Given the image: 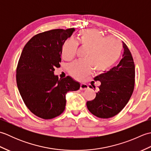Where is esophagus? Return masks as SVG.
Segmentation results:
<instances>
[{"label": "esophagus", "instance_id": "esophagus-1", "mask_svg": "<svg viewBox=\"0 0 151 151\" xmlns=\"http://www.w3.org/2000/svg\"><path fill=\"white\" fill-rule=\"evenodd\" d=\"M88 86L86 84H84V83H81V87H80V89H81V90H86V89H88Z\"/></svg>", "mask_w": 151, "mask_h": 151}]
</instances>
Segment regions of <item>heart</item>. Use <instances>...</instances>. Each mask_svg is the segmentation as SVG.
Masks as SVG:
<instances>
[{"instance_id": "1", "label": "heart", "mask_w": 151, "mask_h": 151, "mask_svg": "<svg viewBox=\"0 0 151 151\" xmlns=\"http://www.w3.org/2000/svg\"><path fill=\"white\" fill-rule=\"evenodd\" d=\"M78 45L88 48L86 59L72 63L69 66L70 75L76 78H82L93 68L101 72L110 68L117 62L123 50L121 41L114 36L105 37L95 29H86L79 32L76 41L67 40L63 44L62 56L69 61L75 58Z\"/></svg>"}]
</instances>
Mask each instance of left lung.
I'll list each match as a JSON object with an SVG mask.
<instances>
[{"instance_id":"1","label":"left lung","mask_w":151,"mask_h":151,"mask_svg":"<svg viewBox=\"0 0 151 151\" xmlns=\"http://www.w3.org/2000/svg\"><path fill=\"white\" fill-rule=\"evenodd\" d=\"M123 58L116 67L94 78L101 85L93 101H88V110L96 117L108 119L123 110L130 100L135 84V65L129 48L123 42ZM90 88H93L89 86Z\"/></svg>"}]
</instances>
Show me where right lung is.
Returning <instances> with one entry per match:
<instances>
[{
	"label": "right lung",
	"mask_w": 151,
	"mask_h": 151,
	"mask_svg": "<svg viewBox=\"0 0 151 151\" xmlns=\"http://www.w3.org/2000/svg\"><path fill=\"white\" fill-rule=\"evenodd\" d=\"M74 31V28L54 29L35 35L19 58L16 70L19 93L32 113L43 119L62 114L67 93L81 86L69 76L58 79L54 75L56 67H60L63 44Z\"/></svg>",
	"instance_id": "right-lung-1"
}]
</instances>
